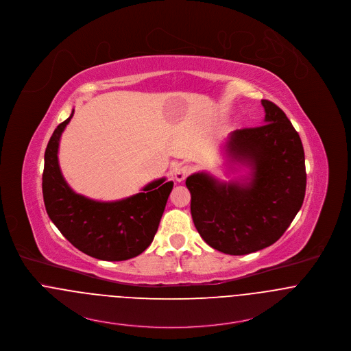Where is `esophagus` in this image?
I'll use <instances>...</instances> for the list:
<instances>
[{"instance_id":"1","label":"esophagus","mask_w":351,"mask_h":351,"mask_svg":"<svg viewBox=\"0 0 351 351\" xmlns=\"http://www.w3.org/2000/svg\"><path fill=\"white\" fill-rule=\"evenodd\" d=\"M191 170H193V167L188 166V165L178 167V169L174 171V178H176V181H178V182L184 181V180L191 174Z\"/></svg>"}]
</instances>
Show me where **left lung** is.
<instances>
[{
	"mask_svg": "<svg viewBox=\"0 0 351 351\" xmlns=\"http://www.w3.org/2000/svg\"><path fill=\"white\" fill-rule=\"evenodd\" d=\"M264 125L230 134L226 153L251 177L221 182L206 173L186 178L193 223L212 248L247 255L276 243L302 208L304 150L299 134L275 103L263 99Z\"/></svg>",
	"mask_w": 351,
	"mask_h": 351,
	"instance_id": "obj_1",
	"label": "left lung"
}]
</instances>
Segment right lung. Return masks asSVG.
<instances>
[{
	"instance_id": "right-lung-1",
	"label": "right lung",
	"mask_w": 351,
	"mask_h": 351,
	"mask_svg": "<svg viewBox=\"0 0 351 351\" xmlns=\"http://www.w3.org/2000/svg\"><path fill=\"white\" fill-rule=\"evenodd\" d=\"M72 114L53 131L44 156L43 197L47 213L64 237L86 255L122 261L141 255L153 241L173 181L147 184L131 197L101 202L77 194L59 166V142Z\"/></svg>"
}]
</instances>
